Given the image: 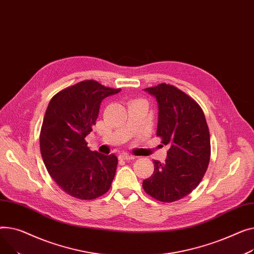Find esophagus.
Listing matches in <instances>:
<instances>
[{
    "label": "esophagus",
    "instance_id": "esophagus-1",
    "mask_svg": "<svg viewBox=\"0 0 254 254\" xmlns=\"http://www.w3.org/2000/svg\"><path fill=\"white\" fill-rule=\"evenodd\" d=\"M119 158L122 159V160L128 161V160H134L136 157L133 156V155H128V154H121L120 156H119Z\"/></svg>",
    "mask_w": 254,
    "mask_h": 254
}]
</instances>
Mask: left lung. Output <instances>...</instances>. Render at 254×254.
Listing matches in <instances>:
<instances>
[{"label":"left lung","instance_id":"left-lung-1","mask_svg":"<svg viewBox=\"0 0 254 254\" xmlns=\"http://www.w3.org/2000/svg\"><path fill=\"white\" fill-rule=\"evenodd\" d=\"M144 90L157 99V136L169 150L165 163L154 161V173L142 188L154 199L170 203L202 181L210 161L209 129L199 104L178 88L162 83Z\"/></svg>","mask_w":254,"mask_h":254}]
</instances>
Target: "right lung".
<instances>
[{"label":"right lung","instance_id":"obj_1","mask_svg":"<svg viewBox=\"0 0 254 254\" xmlns=\"http://www.w3.org/2000/svg\"><path fill=\"white\" fill-rule=\"evenodd\" d=\"M120 90L86 80L59 91L48 104L40 133L41 155L53 181L71 197L92 200L111 188L118 158L90 151L85 137L96 123L102 99Z\"/></svg>","mask_w":254,"mask_h":254}]
</instances>
